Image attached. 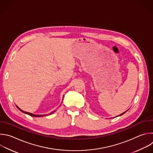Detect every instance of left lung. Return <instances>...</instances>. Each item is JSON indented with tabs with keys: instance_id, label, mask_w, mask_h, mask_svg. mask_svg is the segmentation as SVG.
<instances>
[{
	"instance_id": "left-lung-1",
	"label": "left lung",
	"mask_w": 153,
	"mask_h": 153,
	"mask_svg": "<svg viewBox=\"0 0 153 153\" xmlns=\"http://www.w3.org/2000/svg\"><path fill=\"white\" fill-rule=\"evenodd\" d=\"M127 111H128V110H127ZM127 111H126V112H123V114H120V115H118V117H119V116H121V115H123V114H125V113H126V112H127Z\"/></svg>"
}]
</instances>
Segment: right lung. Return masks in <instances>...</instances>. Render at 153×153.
<instances>
[{
  "label": "right lung",
  "instance_id": "1",
  "mask_svg": "<svg viewBox=\"0 0 153 153\" xmlns=\"http://www.w3.org/2000/svg\"><path fill=\"white\" fill-rule=\"evenodd\" d=\"M63 97H64V96H63ZM17 106V108L21 111V112H22L23 113H24V114H27V115H30V116H31V117H44V116H47V115H48L47 114H45V115H34V114H31V113H29V112H25V111H23V110H22L20 108H19L17 106ZM56 111H53V112H51L50 114H49L48 115H51V114H52L53 112H55Z\"/></svg>",
  "mask_w": 153,
  "mask_h": 153
}]
</instances>
